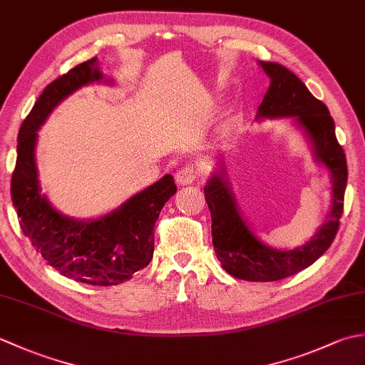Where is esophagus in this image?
Listing matches in <instances>:
<instances>
[{
  "label": "esophagus",
  "instance_id": "34e87169",
  "mask_svg": "<svg viewBox=\"0 0 365 365\" xmlns=\"http://www.w3.org/2000/svg\"><path fill=\"white\" fill-rule=\"evenodd\" d=\"M199 173H200L199 168L192 166V165H187L177 170L175 182H177V185H190V183L197 180Z\"/></svg>",
  "mask_w": 365,
  "mask_h": 365
}]
</instances>
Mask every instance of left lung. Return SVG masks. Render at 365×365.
I'll list each match as a JSON object with an SVG mask.
<instances>
[{
    "instance_id": "8db88e82",
    "label": "left lung",
    "mask_w": 365,
    "mask_h": 365,
    "mask_svg": "<svg viewBox=\"0 0 365 365\" xmlns=\"http://www.w3.org/2000/svg\"><path fill=\"white\" fill-rule=\"evenodd\" d=\"M269 76V88L259 106L260 118H293L314 144L315 158L332 177V208L327 222L311 242L292 251L263 245L240 215L224 169L205 185V200L212 213V237L216 257L230 276L252 282H271L297 274L320 259L337 235L348 178L346 158L336 138L334 120L327 105L317 100L306 84L289 68L259 61Z\"/></svg>"
}]
</instances>
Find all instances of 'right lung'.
Returning a JSON list of instances; mask_svg holds the SVG:
<instances>
[{"label": "right lung", "instance_id": "add662e5", "mask_svg": "<svg viewBox=\"0 0 365 365\" xmlns=\"http://www.w3.org/2000/svg\"><path fill=\"white\" fill-rule=\"evenodd\" d=\"M100 80L103 73L97 58H92L43 89L19 131L11 196L20 229L50 267L75 281L108 287L127 281L149 265L153 257V226L177 187L174 177L168 174L96 221L67 218L41 195L34 161L37 130L61 100Z\"/></svg>", "mask_w": 365, "mask_h": 365}]
</instances>
